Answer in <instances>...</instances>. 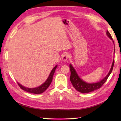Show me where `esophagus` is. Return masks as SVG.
<instances>
[{"instance_id": "obj_1", "label": "esophagus", "mask_w": 121, "mask_h": 121, "mask_svg": "<svg viewBox=\"0 0 121 121\" xmlns=\"http://www.w3.org/2000/svg\"><path fill=\"white\" fill-rule=\"evenodd\" d=\"M69 56H70V55H69L68 53H65V54L63 55V57H62L63 61H67L69 58Z\"/></svg>"}]
</instances>
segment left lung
<instances>
[{"label":"left lung","instance_id":"1","mask_svg":"<svg viewBox=\"0 0 121 121\" xmlns=\"http://www.w3.org/2000/svg\"><path fill=\"white\" fill-rule=\"evenodd\" d=\"M106 34H107V36L109 37L112 40L111 35L110 34L109 32L108 31V30H107ZM114 65V60L113 61V62H112L111 69H110L109 72L108 73V75L106 76V77L104 78L103 79H102L101 81L99 82L92 84L86 83L85 82L82 80L78 76L77 73L76 72L74 68H73L71 65H70V66L69 67H70V70L71 72L70 80L71 83H72L73 86L74 87L75 89L77 90L78 91L80 92L83 93L91 92H92L93 91H95V90L100 89V88L104 85V84L106 82L107 79H108V77H109V76L110 75V73H111L112 70V69H113Z\"/></svg>","mask_w":121,"mask_h":121}]
</instances>
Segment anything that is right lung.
<instances>
[{"instance_id":"right-lung-1","label":"right lung","mask_w":121,"mask_h":121,"mask_svg":"<svg viewBox=\"0 0 121 121\" xmlns=\"http://www.w3.org/2000/svg\"><path fill=\"white\" fill-rule=\"evenodd\" d=\"M56 67H57V65H56V67H54V68H53L52 70V71H51L50 74L49 75L48 78L47 79V80L42 85L39 86V87H36V88H32H32H28V87L23 86L21 85L19 83H17L18 85H19L20 87L21 88V89H22L26 92H28L34 93V94H40L44 92L48 87L50 85L51 82H52L53 75H54L55 70H56Z\"/></svg>"}]
</instances>
